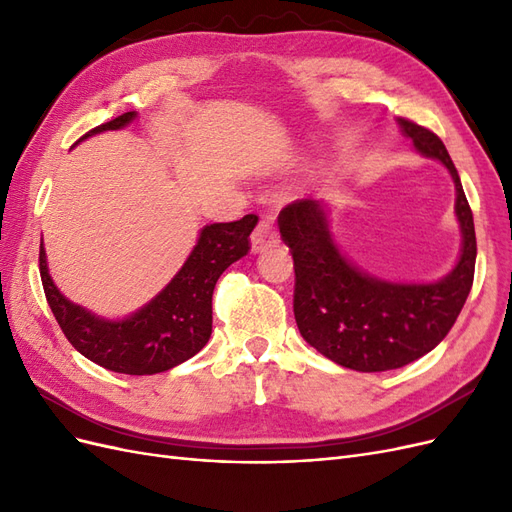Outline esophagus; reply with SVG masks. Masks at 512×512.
Listing matches in <instances>:
<instances>
[{
  "mask_svg": "<svg viewBox=\"0 0 512 512\" xmlns=\"http://www.w3.org/2000/svg\"><path fill=\"white\" fill-rule=\"evenodd\" d=\"M280 243V237H277V228L273 224V218H262L258 226L252 232V250L254 252H267L269 247H275Z\"/></svg>",
  "mask_w": 512,
  "mask_h": 512,
  "instance_id": "34e87169",
  "label": "esophagus"
}]
</instances>
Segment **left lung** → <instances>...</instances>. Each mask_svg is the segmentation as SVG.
<instances>
[{"instance_id":"obj_1","label":"left lung","mask_w":512,"mask_h":512,"mask_svg":"<svg viewBox=\"0 0 512 512\" xmlns=\"http://www.w3.org/2000/svg\"><path fill=\"white\" fill-rule=\"evenodd\" d=\"M397 123L414 149L438 160L455 183L461 250L438 282H386L352 265L333 239L322 200H297L277 218L294 260V320L303 339L356 371L397 369L431 352L451 331L474 282V220L457 168L431 130L401 117Z\"/></svg>"}]
</instances>
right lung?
Returning <instances> with one entry per match:
<instances>
[{"label": "right lung", "instance_id": "add662e5", "mask_svg": "<svg viewBox=\"0 0 512 512\" xmlns=\"http://www.w3.org/2000/svg\"><path fill=\"white\" fill-rule=\"evenodd\" d=\"M136 119L123 113L83 138L121 130ZM258 215L237 222L209 224L198 232L188 260L147 305L121 320H108L76 305L55 286L40 243V277L46 301L68 342L96 365L130 376H151L192 359L211 337V297L220 275L250 252V235Z\"/></svg>", "mask_w": 512, "mask_h": 512}]
</instances>
